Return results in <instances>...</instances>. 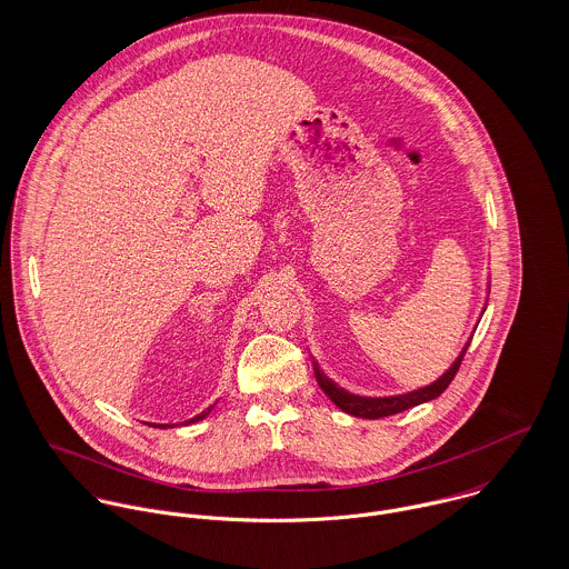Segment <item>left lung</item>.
Returning <instances> with one entry per match:
<instances>
[{
    "label": "left lung",
    "mask_w": 569,
    "mask_h": 569,
    "mask_svg": "<svg viewBox=\"0 0 569 569\" xmlns=\"http://www.w3.org/2000/svg\"><path fill=\"white\" fill-rule=\"evenodd\" d=\"M471 343V341H469ZM469 343L462 348L460 357L453 361V366L438 379L433 381L431 386L427 388H420V390H413L409 395H399V397H386V399H366V397H355V395H348L346 390L337 388L332 381H328L325 375L320 372V368H316V379L320 383V388L325 390L326 397L339 407L341 411L350 413V416H357V418H383V416H392V413H399V411H406L409 407L420 406V403H427L436 397H440L449 383L453 381V377L458 375L460 370V363L467 355V348Z\"/></svg>",
    "instance_id": "obj_1"
}]
</instances>
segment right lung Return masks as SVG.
<instances>
[{"mask_svg":"<svg viewBox=\"0 0 569 569\" xmlns=\"http://www.w3.org/2000/svg\"><path fill=\"white\" fill-rule=\"evenodd\" d=\"M212 407H214V406L208 407V409H206V411H201V413H199V416H194V418H190V420H186V422H197V420H203V418H206V416H208V413H210V409H212ZM153 427H170V425H153Z\"/></svg>","mask_w":569,"mask_h":569,"instance_id":"1","label":"right lung"}]
</instances>
